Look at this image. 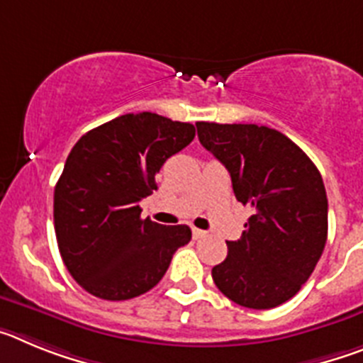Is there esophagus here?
<instances>
[{
	"label": "esophagus",
	"mask_w": 363,
	"mask_h": 363,
	"mask_svg": "<svg viewBox=\"0 0 363 363\" xmlns=\"http://www.w3.org/2000/svg\"><path fill=\"white\" fill-rule=\"evenodd\" d=\"M192 236H194V240L205 238V236H207V230H201V229H192Z\"/></svg>",
	"instance_id": "34e87169"
}]
</instances>
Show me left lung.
<instances>
[{
	"instance_id": "obj_1",
	"label": "left lung",
	"mask_w": 363,
	"mask_h": 363,
	"mask_svg": "<svg viewBox=\"0 0 363 363\" xmlns=\"http://www.w3.org/2000/svg\"><path fill=\"white\" fill-rule=\"evenodd\" d=\"M198 138L229 171L236 200L252 209L238 242L213 267L229 300L272 309L309 280L327 242V194L318 169L285 134L264 125L198 121Z\"/></svg>"
}]
</instances>
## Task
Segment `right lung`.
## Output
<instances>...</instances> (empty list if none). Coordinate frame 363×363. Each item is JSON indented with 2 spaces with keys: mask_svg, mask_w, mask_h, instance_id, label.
Here are the masks:
<instances>
[{
  "mask_svg": "<svg viewBox=\"0 0 363 363\" xmlns=\"http://www.w3.org/2000/svg\"><path fill=\"white\" fill-rule=\"evenodd\" d=\"M194 134L191 123L138 112L99 125L72 147L54 189V229L63 264L86 293L111 301L140 296L191 242L187 225L143 220L140 201Z\"/></svg>",
  "mask_w": 363,
  "mask_h": 363,
  "instance_id": "obj_1",
  "label": "right lung"
}]
</instances>
